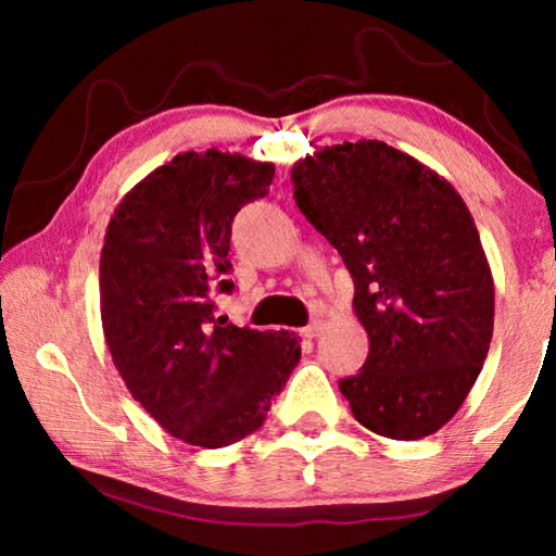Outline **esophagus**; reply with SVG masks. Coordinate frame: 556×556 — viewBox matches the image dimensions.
I'll list each match as a JSON object with an SVG mask.
<instances>
[{"instance_id": "obj_1", "label": "esophagus", "mask_w": 556, "mask_h": 556, "mask_svg": "<svg viewBox=\"0 0 556 556\" xmlns=\"http://www.w3.org/2000/svg\"><path fill=\"white\" fill-rule=\"evenodd\" d=\"M321 321H312V324H308L306 328H301V336H304V338H308V341H312V338H316L318 333H321Z\"/></svg>"}]
</instances>
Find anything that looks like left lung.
<instances>
[{
	"label": "left lung",
	"instance_id": "left-lung-1",
	"mask_svg": "<svg viewBox=\"0 0 556 556\" xmlns=\"http://www.w3.org/2000/svg\"><path fill=\"white\" fill-rule=\"evenodd\" d=\"M306 220L341 252L370 353L338 382L375 434L439 431L468 397L493 338L495 289L473 215L444 176L378 139L291 166Z\"/></svg>",
	"mask_w": 556,
	"mask_h": 556
}]
</instances>
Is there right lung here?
<instances>
[{
	"label": "right lung",
	"mask_w": 556,
	"mask_h": 556,
	"mask_svg": "<svg viewBox=\"0 0 556 556\" xmlns=\"http://www.w3.org/2000/svg\"><path fill=\"white\" fill-rule=\"evenodd\" d=\"M271 178L275 164L242 154L184 152L131 188L108 225L100 316L112 363L149 417L191 446L257 431L301 357L294 333L215 316V291L235 287V213Z\"/></svg>",
	"instance_id": "add662e5"
}]
</instances>
